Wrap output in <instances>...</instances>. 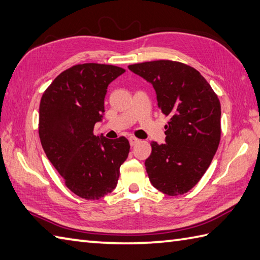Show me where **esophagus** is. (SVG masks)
<instances>
[{
  "instance_id": "obj_1",
  "label": "esophagus",
  "mask_w": 260,
  "mask_h": 260,
  "mask_svg": "<svg viewBox=\"0 0 260 260\" xmlns=\"http://www.w3.org/2000/svg\"><path fill=\"white\" fill-rule=\"evenodd\" d=\"M128 140H129V144H131L132 146H134V145L137 144V143L141 142L139 139H136V137H134V136H131Z\"/></svg>"
}]
</instances>
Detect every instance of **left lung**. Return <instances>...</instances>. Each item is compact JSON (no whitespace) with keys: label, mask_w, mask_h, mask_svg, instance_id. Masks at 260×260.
<instances>
[{"label":"left lung","mask_w":260,"mask_h":260,"mask_svg":"<svg viewBox=\"0 0 260 260\" xmlns=\"http://www.w3.org/2000/svg\"><path fill=\"white\" fill-rule=\"evenodd\" d=\"M153 85L161 113L168 117L164 144L152 142L145 161L153 186L168 196L184 194L206 173L221 137L218 96L194 68L172 60L129 64Z\"/></svg>","instance_id":"obj_1"}]
</instances>
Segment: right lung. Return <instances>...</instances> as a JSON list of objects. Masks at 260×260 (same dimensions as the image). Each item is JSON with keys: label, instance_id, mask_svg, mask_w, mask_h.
Segmentation results:
<instances>
[{"label": "right lung", "instance_id": "obj_1", "mask_svg": "<svg viewBox=\"0 0 260 260\" xmlns=\"http://www.w3.org/2000/svg\"><path fill=\"white\" fill-rule=\"evenodd\" d=\"M125 69L113 64H76L56 77L43 92L39 136L49 161L66 186L86 200L112 192L129 153L124 136L108 140L93 134L105 113L107 87Z\"/></svg>", "mask_w": 260, "mask_h": 260}]
</instances>
